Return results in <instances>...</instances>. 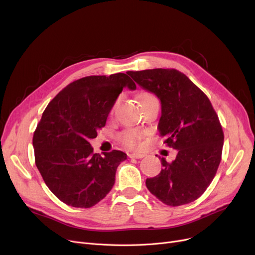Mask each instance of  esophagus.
Here are the masks:
<instances>
[{"label": "esophagus", "instance_id": "34e87169", "mask_svg": "<svg viewBox=\"0 0 255 255\" xmlns=\"http://www.w3.org/2000/svg\"><path fill=\"white\" fill-rule=\"evenodd\" d=\"M143 156H145V154H143V153H136V152H134V153H130L129 154V157L130 158L139 159V158H142Z\"/></svg>", "mask_w": 255, "mask_h": 255}]
</instances>
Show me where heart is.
<instances>
[{"mask_svg":"<svg viewBox=\"0 0 255 255\" xmlns=\"http://www.w3.org/2000/svg\"><path fill=\"white\" fill-rule=\"evenodd\" d=\"M151 98H155L152 94L150 93H145L140 96V102L143 100H147V99H151ZM142 136V133L138 130H134V129H130V130H126L124 132H122L120 138L121 140L123 141L126 146L129 147H136L138 145V142L140 140Z\"/></svg>","mask_w":255,"mask_h":255,"instance_id":"1","label":"heart"}]
</instances>
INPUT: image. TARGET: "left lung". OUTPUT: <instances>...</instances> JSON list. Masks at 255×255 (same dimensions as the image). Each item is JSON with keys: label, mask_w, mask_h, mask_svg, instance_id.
Masks as SVG:
<instances>
[{"label": "left lung", "mask_w": 255, "mask_h": 255, "mask_svg": "<svg viewBox=\"0 0 255 255\" xmlns=\"http://www.w3.org/2000/svg\"><path fill=\"white\" fill-rule=\"evenodd\" d=\"M161 102L159 135L177 150L176 159L160 158V173L146 180L152 195L169 206L191 203L215 178L222 158L224 133L207 96L175 69L128 72Z\"/></svg>", "instance_id": "8db88e82"}]
</instances>
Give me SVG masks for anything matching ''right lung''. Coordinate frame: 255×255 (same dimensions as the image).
<instances>
[{
	"label": "right lung",
	"instance_id": "right-lung-1",
	"mask_svg": "<svg viewBox=\"0 0 255 255\" xmlns=\"http://www.w3.org/2000/svg\"><path fill=\"white\" fill-rule=\"evenodd\" d=\"M124 87L136 85L123 73L83 77L66 85L43 112L33 134L35 164L63 203L92 207L113 189L118 165L127 155L120 150L95 154L88 140L105 126Z\"/></svg>",
	"mask_w": 255,
	"mask_h": 255
}]
</instances>
